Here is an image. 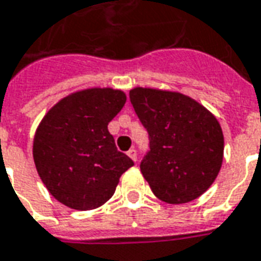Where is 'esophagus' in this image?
<instances>
[{
	"mask_svg": "<svg viewBox=\"0 0 261 261\" xmlns=\"http://www.w3.org/2000/svg\"><path fill=\"white\" fill-rule=\"evenodd\" d=\"M127 155L130 156L131 160H133V161H134V162L137 161V151H136V149H134V148L130 149V151L127 152Z\"/></svg>",
	"mask_w": 261,
	"mask_h": 261,
	"instance_id": "34e87169",
	"label": "esophagus"
}]
</instances>
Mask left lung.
<instances>
[{"mask_svg": "<svg viewBox=\"0 0 261 261\" xmlns=\"http://www.w3.org/2000/svg\"><path fill=\"white\" fill-rule=\"evenodd\" d=\"M130 100L149 134V152L140 168L151 191L174 205L199 198L223 162L225 140L218 118L179 92L137 86Z\"/></svg>", "mask_w": 261, "mask_h": 261, "instance_id": "8db88e82", "label": "left lung"}]
</instances>
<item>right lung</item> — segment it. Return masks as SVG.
I'll return each instance as SVG.
<instances>
[{
  "label": "right lung",
  "mask_w": 261,
  "mask_h": 261,
  "mask_svg": "<svg viewBox=\"0 0 261 261\" xmlns=\"http://www.w3.org/2000/svg\"><path fill=\"white\" fill-rule=\"evenodd\" d=\"M120 89L90 87L67 94L36 127L32 155L55 199L76 211L105 205L134 165L116 148L107 125L125 105Z\"/></svg>",
  "instance_id": "obj_1"
}]
</instances>
